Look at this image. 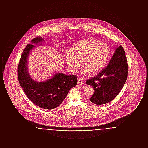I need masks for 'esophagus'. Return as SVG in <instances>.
Instances as JSON below:
<instances>
[{"label": "esophagus", "mask_w": 148, "mask_h": 148, "mask_svg": "<svg viewBox=\"0 0 148 148\" xmlns=\"http://www.w3.org/2000/svg\"><path fill=\"white\" fill-rule=\"evenodd\" d=\"M83 84H84V83H83V80L80 79H79L78 80H77V84L79 85H83Z\"/></svg>", "instance_id": "1"}]
</instances>
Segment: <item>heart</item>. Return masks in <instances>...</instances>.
<instances>
[{
	"label": "heart",
	"mask_w": 148,
	"mask_h": 148,
	"mask_svg": "<svg viewBox=\"0 0 148 148\" xmlns=\"http://www.w3.org/2000/svg\"><path fill=\"white\" fill-rule=\"evenodd\" d=\"M110 57L109 47L94 38L79 40L73 45V51H68L66 54L68 68L72 73L77 71L82 60L84 67L81 74L83 76L99 73L106 67Z\"/></svg>",
	"instance_id": "1"
}]
</instances>
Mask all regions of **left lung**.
<instances>
[{"instance_id": "obj_1", "label": "left lung", "mask_w": 148, "mask_h": 148, "mask_svg": "<svg viewBox=\"0 0 148 148\" xmlns=\"http://www.w3.org/2000/svg\"><path fill=\"white\" fill-rule=\"evenodd\" d=\"M128 65L124 49L117 47L109 63L95 77L86 83L93 87L94 93L89 100L97 105L105 104L119 93L127 80Z\"/></svg>"}]
</instances>
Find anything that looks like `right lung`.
<instances>
[{
    "label": "right lung",
    "instance_id": "right-lung-1",
    "mask_svg": "<svg viewBox=\"0 0 148 148\" xmlns=\"http://www.w3.org/2000/svg\"><path fill=\"white\" fill-rule=\"evenodd\" d=\"M42 37L33 39L24 50L18 68L19 84L29 99L36 106L45 109H53L59 106L71 88L77 84V76L57 73L49 79L36 82L30 76L28 60L31 51L36 45L44 42Z\"/></svg>",
    "mask_w": 148,
    "mask_h": 148
}]
</instances>
